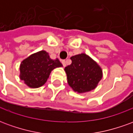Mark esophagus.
I'll return each mask as SVG.
<instances>
[{"label": "esophagus", "instance_id": "esophagus-1", "mask_svg": "<svg viewBox=\"0 0 133 133\" xmlns=\"http://www.w3.org/2000/svg\"><path fill=\"white\" fill-rule=\"evenodd\" d=\"M62 62V64H63V65L64 67L66 66V62H65V60H63V61H61Z\"/></svg>", "mask_w": 133, "mask_h": 133}]
</instances>
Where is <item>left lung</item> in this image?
Returning <instances> with one entry per match:
<instances>
[{
  "label": "left lung",
  "mask_w": 133,
  "mask_h": 133,
  "mask_svg": "<svg viewBox=\"0 0 133 133\" xmlns=\"http://www.w3.org/2000/svg\"><path fill=\"white\" fill-rule=\"evenodd\" d=\"M72 63L65 68L68 83L75 92L84 93L94 90L103 78V70L85 53L73 55Z\"/></svg>",
  "instance_id": "obj_1"
}]
</instances>
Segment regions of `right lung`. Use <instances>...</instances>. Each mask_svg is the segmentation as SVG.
I'll return each instance as SVG.
<instances>
[{"instance_id": "obj_1", "label": "right lung", "mask_w": 133, "mask_h": 133, "mask_svg": "<svg viewBox=\"0 0 133 133\" xmlns=\"http://www.w3.org/2000/svg\"><path fill=\"white\" fill-rule=\"evenodd\" d=\"M58 58L52 60L45 50L33 53L24 59L20 65V79L31 88L43 85L52 70L62 67Z\"/></svg>"}]
</instances>
